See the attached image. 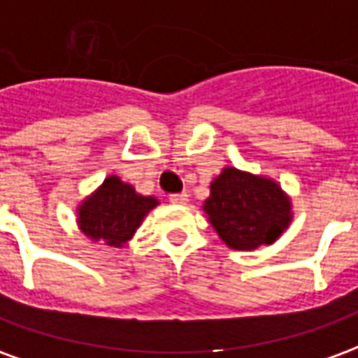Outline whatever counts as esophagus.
<instances>
[{
	"label": "esophagus",
	"mask_w": 358,
	"mask_h": 358,
	"mask_svg": "<svg viewBox=\"0 0 358 358\" xmlns=\"http://www.w3.org/2000/svg\"><path fill=\"white\" fill-rule=\"evenodd\" d=\"M169 199H171V203H174V205H186L187 194L186 192H182V194H172Z\"/></svg>",
	"instance_id": "34e87169"
}]
</instances>
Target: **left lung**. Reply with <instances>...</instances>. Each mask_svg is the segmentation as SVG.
Instances as JSON below:
<instances>
[{
    "mask_svg": "<svg viewBox=\"0 0 358 358\" xmlns=\"http://www.w3.org/2000/svg\"><path fill=\"white\" fill-rule=\"evenodd\" d=\"M209 222L230 249L270 245L292 222V201L274 180L226 166L203 203Z\"/></svg>",
    "mask_w": 358,
    "mask_h": 358,
    "instance_id": "left-lung-1",
    "label": "left lung"
}]
</instances>
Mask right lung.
Masks as SVG:
<instances>
[{
	"mask_svg": "<svg viewBox=\"0 0 358 358\" xmlns=\"http://www.w3.org/2000/svg\"><path fill=\"white\" fill-rule=\"evenodd\" d=\"M157 205V197L140 195L118 176H109L78 207V226L90 240L122 248Z\"/></svg>",
	"mask_w": 358,
	"mask_h": 358,
	"instance_id": "obj_1",
	"label": "right lung"
}]
</instances>
